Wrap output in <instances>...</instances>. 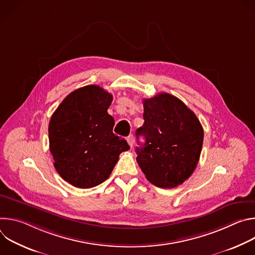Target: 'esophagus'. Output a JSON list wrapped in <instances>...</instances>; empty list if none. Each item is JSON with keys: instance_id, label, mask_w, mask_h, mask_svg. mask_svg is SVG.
Here are the masks:
<instances>
[{"instance_id": "34e87169", "label": "esophagus", "mask_w": 255, "mask_h": 255, "mask_svg": "<svg viewBox=\"0 0 255 255\" xmlns=\"http://www.w3.org/2000/svg\"><path fill=\"white\" fill-rule=\"evenodd\" d=\"M127 141H128V144H129V146L132 148L133 147V145H134V136L131 134V135H129L128 137H127Z\"/></svg>"}]
</instances>
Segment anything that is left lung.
<instances>
[{
	"mask_svg": "<svg viewBox=\"0 0 255 255\" xmlns=\"http://www.w3.org/2000/svg\"><path fill=\"white\" fill-rule=\"evenodd\" d=\"M144 124L136 130L144 144L136 160L151 184L172 189L187 180L200 159L204 130L195 113L176 97L161 93L143 100Z\"/></svg>",
	"mask_w": 255,
	"mask_h": 255,
	"instance_id": "8db88e82",
	"label": "left lung"
}]
</instances>
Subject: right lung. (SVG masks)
Listing matches in <instances>:
<instances>
[{
	"mask_svg": "<svg viewBox=\"0 0 255 255\" xmlns=\"http://www.w3.org/2000/svg\"><path fill=\"white\" fill-rule=\"evenodd\" d=\"M113 96L90 85L70 93L49 121V149L54 167L68 184L91 189L110 176L119 155L130 147L113 133L107 110Z\"/></svg>",
	"mask_w": 255,
	"mask_h": 255,
	"instance_id": "obj_1",
	"label": "right lung"
}]
</instances>
